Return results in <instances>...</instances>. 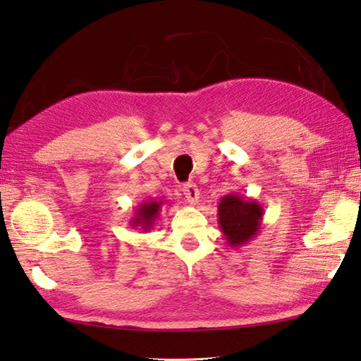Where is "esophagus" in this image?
Instances as JSON below:
<instances>
[{
  "instance_id": "esophagus-1",
  "label": "esophagus",
  "mask_w": 361,
  "mask_h": 361,
  "mask_svg": "<svg viewBox=\"0 0 361 361\" xmlns=\"http://www.w3.org/2000/svg\"><path fill=\"white\" fill-rule=\"evenodd\" d=\"M182 193H183V196H185L190 204H196L200 200V190H198V187H196L195 182L185 183V185L182 187Z\"/></svg>"
}]
</instances>
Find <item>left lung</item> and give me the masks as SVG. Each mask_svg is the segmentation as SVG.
<instances>
[{
  "mask_svg": "<svg viewBox=\"0 0 361 361\" xmlns=\"http://www.w3.org/2000/svg\"><path fill=\"white\" fill-rule=\"evenodd\" d=\"M264 207L256 200L224 195L219 204V224L229 247H242L259 234Z\"/></svg>",
  "mask_w": 361,
  "mask_h": 361,
  "instance_id": "obj_1",
  "label": "left lung"
}]
</instances>
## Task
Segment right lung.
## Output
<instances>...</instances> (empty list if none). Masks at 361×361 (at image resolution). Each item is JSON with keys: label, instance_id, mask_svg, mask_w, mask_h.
<instances>
[{"label": "right lung", "instance_id": "1", "mask_svg": "<svg viewBox=\"0 0 361 361\" xmlns=\"http://www.w3.org/2000/svg\"><path fill=\"white\" fill-rule=\"evenodd\" d=\"M163 204H165L163 201H154V200L142 201L130 219V226L141 229L142 233L151 231L155 221H157V219L160 216V210Z\"/></svg>", "mask_w": 361, "mask_h": 361}]
</instances>
